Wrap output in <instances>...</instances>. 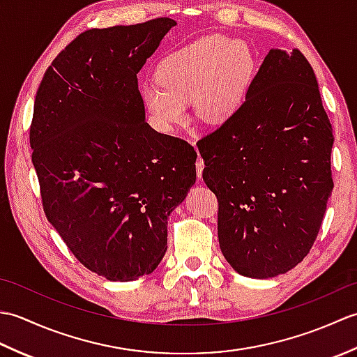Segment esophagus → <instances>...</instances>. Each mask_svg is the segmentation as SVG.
<instances>
[{
    "label": "esophagus",
    "mask_w": 357,
    "mask_h": 357,
    "mask_svg": "<svg viewBox=\"0 0 357 357\" xmlns=\"http://www.w3.org/2000/svg\"><path fill=\"white\" fill-rule=\"evenodd\" d=\"M202 170H204V159L198 156V159H196V174H198V179H201L202 176Z\"/></svg>",
    "instance_id": "obj_1"
}]
</instances>
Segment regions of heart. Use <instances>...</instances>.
<instances>
[{
  "label": "heart",
  "mask_w": 357,
  "mask_h": 357,
  "mask_svg": "<svg viewBox=\"0 0 357 357\" xmlns=\"http://www.w3.org/2000/svg\"><path fill=\"white\" fill-rule=\"evenodd\" d=\"M255 66V55L245 43L221 35L201 38L159 63L158 82L142 87V101L162 128L183 124L192 101L204 123L224 124L244 102Z\"/></svg>",
  "instance_id": "obj_1"
}]
</instances>
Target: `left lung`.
<instances>
[{
  "label": "left lung",
  "mask_w": 357,
  "mask_h": 357,
  "mask_svg": "<svg viewBox=\"0 0 357 357\" xmlns=\"http://www.w3.org/2000/svg\"><path fill=\"white\" fill-rule=\"evenodd\" d=\"M333 139L307 58L271 49L236 115L196 142L234 271L275 278L310 253L333 190Z\"/></svg>",
  "instance_id": "left-lung-1"
}]
</instances>
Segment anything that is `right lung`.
<instances>
[{
  "mask_svg": "<svg viewBox=\"0 0 357 357\" xmlns=\"http://www.w3.org/2000/svg\"><path fill=\"white\" fill-rule=\"evenodd\" d=\"M173 26L156 18L86 30L36 90L30 147L44 213L75 257L109 280L158 267L167 218L196 181L193 146L146 123L136 77Z\"/></svg>",
  "mask_w": 357,
  "mask_h": 357,
  "instance_id": "add662e5",
  "label": "right lung"
}]
</instances>
